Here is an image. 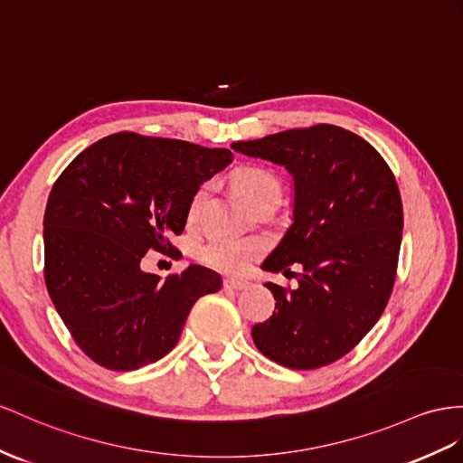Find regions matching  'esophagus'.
Wrapping results in <instances>:
<instances>
[{"label":"esophagus","instance_id":"1","mask_svg":"<svg viewBox=\"0 0 463 463\" xmlns=\"http://www.w3.org/2000/svg\"><path fill=\"white\" fill-rule=\"evenodd\" d=\"M224 288L232 289V291H242V289L250 288V283L244 281V279H232V278H229V279H224Z\"/></svg>","mask_w":463,"mask_h":463}]
</instances>
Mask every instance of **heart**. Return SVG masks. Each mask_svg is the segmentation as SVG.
Segmentation results:
<instances>
[{"label": "heart", "instance_id": "1", "mask_svg": "<svg viewBox=\"0 0 463 463\" xmlns=\"http://www.w3.org/2000/svg\"><path fill=\"white\" fill-rule=\"evenodd\" d=\"M232 184L241 201L248 207H252L260 197H264L269 192H279L278 177L264 168H254V165L236 172L232 177ZM205 197L207 185H201L194 194V197L189 199V221L197 219ZM262 250L264 244L258 239H215L201 250V258H203L211 268L224 271V274H244V271L252 266L254 260L262 254Z\"/></svg>", "mask_w": 463, "mask_h": 463}]
</instances>
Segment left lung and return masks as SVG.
Listing matches in <instances>:
<instances>
[{
	"label": "left lung",
	"mask_w": 463,
	"mask_h": 463,
	"mask_svg": "<svg viewBox=\"0 0 463 463\" xmlns=\"http://www.w3.org/2000/svg\"><path fill=\"white\" fill-rule=\"evenodd\" d=\"M232 148L293 175V222L262 269L288 274L299 264L301 274L295 289L266 283L276 311L254 325V345L291 370L333 364L370 333L393 289L402 234L395 175L370 142L335 125Z\"/></svg>",
	"instance_id": "8db88e82"
}]
</instances>
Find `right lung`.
<instances>
[{"label":"right lung","instance_id":"right-lung-1","mask_svg":"<svg viewBox=\"0 0 463 463\" xmlns=\"http://www.w3.org/2000/svg\"><path fill=\"white\" fill-rule=\"evenodd\" d=\"M232 162L227 148L109 135L70 162L44 211V283L80 350L115 372L164 358L199 298L221 289L192 264L162 279L140 269L146 252H170L189 199Z\"/></svg>","mask_w":463,"mask_h":463}]
</instances>
